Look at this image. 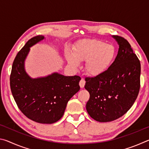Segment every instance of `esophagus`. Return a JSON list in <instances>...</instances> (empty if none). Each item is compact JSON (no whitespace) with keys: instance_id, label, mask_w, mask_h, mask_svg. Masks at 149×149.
<instances>
[{"instance_id":"1","label":"esophagus","mask_w":149,"mask_h":149,"mask_svg":"<svg viewBox=\"0 0 149 149\" xmlns=\"http://www.w3.org/2000/svg\"><path fill=\"white\" fill-rule=\"evenodd\" d=\"M85 85V81L84 79H81L80 80V81H79V85H80V87H81V88L84 87Z\"/></svg>"}]
</instances>
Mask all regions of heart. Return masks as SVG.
Masks as SVG:
<instances>
[{"label":"heart","mask_w":149,"mask_h":149,"mask_svg":"<svg viewBox=\"0 0 149 149\" xmlns=\"http://www.w3.org/2000/svg\"><path fill=\"white\" fill-rule=\"evenodd\" d=\"M115 47L97 39H87L79 42L74 49V54H68L67 60L74 67L79 61H85V71L91 76H98L107 70L114 60Z\"/></svg>","instance_id":"1"}]
</instances>
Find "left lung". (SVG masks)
I'll return each instance as SVG.
<instances>
[{"mask_svg": "<svg viewBox=\"0 0 149 149\" xmlns=\"http://www.w3.org/2000/svg\"><path fill=\"white\" fill-rule=\"evenodd\" d=\"M119 45L116 59L101 75L85 77L90 98L88 114L99 122L122 117L132 107L140 89L141 64L127 40L113 35Z\"/></svg>", "mask_w": 149, "mask_h": 149, "instance_id": "8db88e82", "label": "left lung"}]
</instances>
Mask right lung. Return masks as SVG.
<instances>
[{"instance_id": "right-lung-1", "label": "right lung", "mask_w": 149, "mask_h": 149, "mask_svg": "<svg viewBox=\"0 0 149 149\" xmlns=\"http://www.w3.org/2000/svg\"><path fill=\"white\" fill-rule=\"evenodd\" d=\"M44 39L42 35L33 37L18 52L12 64L10 84L21 112L34 122L50 124L63 116L68 100L80 89L81 77L54 73L32 79L27 74L24 61L30 47Z\"/></svg>"}]
</instances>
